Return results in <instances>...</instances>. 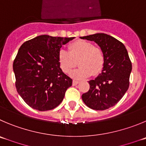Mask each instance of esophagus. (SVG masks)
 I'll return each instance as SVG.
<instances>
[{
    "label": "esophagus",
    "instance_id": "obj_1",
    "mask_svg": "<svg viewBox=\"0 0 146 146\" xmlns=\"http://www.w3.org/2000/svg\"><path fill=\"white\" fill-rule=\"evenodd\" d=\"M78 84H79V81H76V80H73V86L77 85Z\"/></svg>",
    "mask_w": 146,
    "mask_h": 146
}]
</instances>
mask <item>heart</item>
<instances>
[{"instance_id":"1","label":"heart","mask_w":146,"mask_h":146,"mask_svg":"<svg viewBox=\"0 0 146 146\" xmlns=\"http://www.w3.org/2000/svg\"><path fill=\"white\" fill-rule=\"evenodd\" d=\"M60 68L65 74H69L78 64L79 68L74 70L75 78H86L92 74H99L104 65V52L88 41H75L68 45V51L61 50L58 52Z\"/></svg>"}]
</instances>
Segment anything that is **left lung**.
I'll use <instances>...</instances> for the list:
<instances>
[{"instance_id": "left-lung-1", "label": "left lung", "mask_w": 146, "mask_h": 146, "mask_svg": "<svg viewBox=\"0 0 146 146\" xmlns=\"http://www.w3.org/2000/svg\"><path fill=\"white\" fill-rule=\"evenodd\" d=\"M80 38L96 42L105 58L102 73L88 81L90 88L82 95V99L92 110H107L115 105L129 88L132 63L128 53L122 42L106 34Z\"/></svg>"}]
</instances>
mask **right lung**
Here are the masks:
<instances>
[{"instance_id": "1", "label": "right lung", "mask_w": 146, "mask_h": 146, "mask_svg": "<svg viewBox=\"0 0 146 146\" xmlns=\"http://www.w3.org/2000/svg\"><path fill=\"white\" fill-rule=\"evenodd\" d=\"M73 39L40 35L20 47L13 64L16 88L32 108L51 110L63 100L73 81L60 68L58 52Z\"/></svg>"}]
</instances>
